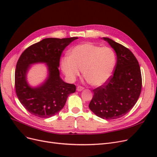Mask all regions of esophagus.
<instances>
[{
    "instance_id": "34e87169",
    "label": "esophagus",
    "mask_w": 157,
    "mask_h": 157,
    "mask_svg": "<svg viewBox=\"0 0 157 157\" xmlns=\"http://www.w3.org/2000/svg\"><path fill=\"white\" fill-rule=\"evenodd\" d=\"M83 89H84V88H83V86H78L77 87V90L79 91V92H80V91H81V90H83Z\"/></svg>"
}]
</instances>
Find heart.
<instances>
[{
	"mask_svg": "<svg viewBox=\"0 0 157 157\" xmlns=\"http://www.w3.org/2000/svg\"><path fill=\"white\" fill-rule=\"evenodd\" d=\"M115 62V52L110 47H100L87 42L74 47L69 52V56L62 59L61 67L69 80L74 81L82 70L88 83L99 86L111 77Z\"/></svg>",
	"mask_w": 157,
	"mask_h": 157,
	"instance_id": "b5f03b06",
	"label": "heart"
}]
</instances>
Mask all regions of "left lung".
Here are the masks:
<instances>
[{
	"label": "left lung",
	"instance_id": "obj_1",
	"mask_svg": "<svg viewBox=\"0 0 157 157\" xmlns=\"http://www.w3.org/2000/svg\"><path fill=\"white\" fill-rule=\"evenodd\" d=\"M117 54L113 73L106 82L93 90L89 108L104 119H115L132 110L140 96L142 76L137 58L132 51L110 38L103 37Z\"/></svg>",
	"mask_w": 157,
	"mask_h": 157
}]
</instances>
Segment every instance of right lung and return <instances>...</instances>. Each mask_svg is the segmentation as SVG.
Masks as SVG:
<instances>
[{
	"mask_svg": "<svg viewBox=\"0 0 157 157\" xmlns=\"http://www.w3.org/2000/svg\"><path fill=\"white\" fill-rule=\"evenodd\" d=\"M78 37L45 38L28 47L20 55L15 73V91L18 100L30 113L40 118H49L63 108L76 85L60 78L58 67L65 47ZM43 62L48 66L49 77L43 85L33 89L26 81V73L31 64Z\"/></svg>",
	"mask_w": 157,
	"mask_h": 157,
	"instance_id": "right-lung-1",
	"label": "right lung"
}]
</instances>
